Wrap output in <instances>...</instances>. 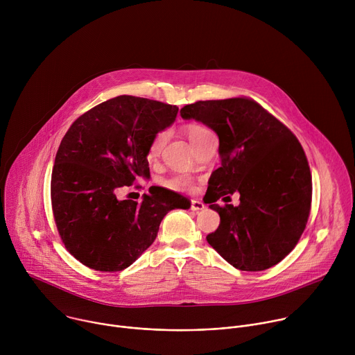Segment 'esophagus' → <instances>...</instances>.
<instances>
[{
  "mask_svg": "<svg viewBox=\"0 0 355 355\" xmlns=\"http://www.w3.org/2000/svg\"><path fill=\"white\" fill-rule=\"evenodd\" d=\"M191 209L193 212H199V211H204L205 209V204L202 200H196V199H192L191 200Z\"/></svg>",
  "mask_w": 355,
  "mask_h": 355,
  "instance_id": "esophagus-1",
  "label": "esophagus"
}]
</instances>
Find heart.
<instances>
[{
	"instance_id": "b5f03b06",
	"label": "heart",
	"mask_w": 355,
	"mask_h": 355,
	"mask_svg": "<svg viewBox=\"0 0 355 355\" xmlns=\"http://www.w3.org/2000/svg\"><path fill=\"white\" fill-rule=\"evenodd\" d=\"M205 130H208V129L202 128V126H199V125H191V126L188 128L189 140L193 141L200 133H204ZM167 139H168V132H167V130L159 132V133L155 136V139L151 140V143H150L148 155H150V156H157V155L160 153V151H162L163 146L166 144ZM164 185H166L167 188H170V189H174V191H187V189L191 188V181H189V178L185 177V175H173L171 178L166 180Z\"/></svg>"
}]
</instances>
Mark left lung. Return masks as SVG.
<instances>
[{
    "mask_svg": "<svg viewBox=\"0 0 355 355\" xmlns=\"http://www.w3.org/2000/svg\"><path fill=\"white\" fill-rule=\"evenodd\" d=\"M182 119L211 128L219 137L220 167L211 174L209 208L220 216L208 243L230 266L263 271L284 260L308 223L312 175L297 139L247 98L198 101ZM241 193L237 207L214 202Z\"/></svg>",
    "mask_w": 355,
    "mask_h": 355,
    "instance_id": "8db88e82",
    "label": "left lung"
}]
</instances>
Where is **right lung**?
Returning a JSON list of instances; mask_svg holds the SVG:
<instances>
[{
	"mask_svg": "<svg viewBox=\"0 0 355 355\" xmlns=\"http://www.w3.org/2000/svg\"><path fill=\"white\" fill-rule=\"evenodd\" d=\"M177 114L175 105L121 95L81 115L64 135L50 193L62 240L84 266L128 268L153 244L170 211L189 209L185 196L166 188L141 202L118 198L135 180L150 178V143Z\"/></svg>",
	"mask_w": 355,
	"mask_h": 355,
	"instance_id": "right-lung-1",
	"label": "right lung"
}]
</instances>
